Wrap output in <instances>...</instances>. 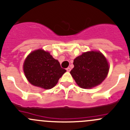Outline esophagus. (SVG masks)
Wrapping results in <instances>:
<instances>
[{
    "label": "esophagus",
    "instance_id": "34e87169",
    "mask_svg": "<svg viewBox=\"0 0 130 130\" xmlns=\"http://www.w3.org/2000/svg\"><path fill=\"white\" fill-rule=\"evenodd\" d=\"M66 70H67V72H70V70H71V69H70V67H68V68H67Z\"/></svg>",
    "mask_w": 130,
    "mask_h": 130
}]
</instances>
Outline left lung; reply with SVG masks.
Returning a JSON list of instances; mask_svg holds the SVG:
<instances>
[{
	"label": "left lung",
	"mask_w": 130,
	"mask_h": 130,
	"mask_svg": "<svg viewBox=\"0 0 130 130\" xmlns=\"http://www.w3.org/2000/svg\"><path fill=\"white\" fill-rule=\"evenodd\" d=\"M73 65L70 73L77 85L84 89H90L100 84L109 72L107 60L99 52L82 53L75 59Z\"/></svg>",
	"instance_id": "left-lung-1"
}]
</instances>
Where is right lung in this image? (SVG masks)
<instances>
[{"mask_svg": "<svg viewBox=\"0 0 130 130\" xmlns=\"http://www.w3.org/2000/svg\"><path fill=\"white\" fill-rule=\"evenodd\" d=\"M23 68L25 75L31 84L45 89L55 86L66 72L57 60L42 50L30 53L24 61Z\"/></svg>", "mask_w": 130, "mask_h": 130, "instance_id": "obj_1", "label": "right lung"}]
</instances>
